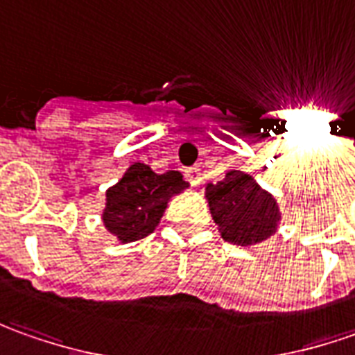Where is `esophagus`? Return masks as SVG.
Listing matches in <instances>:
<instances>
[{
	"label": "esophagus",
	"mask_w": 355,
	"mask_h": 355,
	"mask_svg": "<svg viewBox=\"0 0 355 355\" xmlns=\"http://www.w3.org/2000/svg\"><path fill=\"white\" fill-rule=\"evenodd\" d=\"M184 178L189 180L192 187H198V184H200V180H202L200 168H198V166H192V168H187V173H184Z\"/></svg>",
	"instance_id": "1"
}]
</instances>
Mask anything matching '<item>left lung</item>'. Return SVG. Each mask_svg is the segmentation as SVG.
<instances>
[{
    "label": "left lung",
    "instance_id": "1",
    "mask_svg": "<svg viewBox=\"0 0 355 355\" xmlns=\"http://www.w3.org/2000/svg\"><path fill=\"white\" fill-rule=\"evenodd\" d=\"M206 196L220 234L230 243H259L275 232L279 222L275 198L250 175L230 171L224 180L206 187Z\"/></svg>",
    "mask_w": 355,
    "mask_h": 355
}]
</instances>
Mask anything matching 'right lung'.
Masks as SVG:
<instances>
[{
    "label": "right lung",
    "mask_w": 355,
    "mask_h": 355,
    "mask_svg": "<svg viewBox=\"0 0 355 355\" xmlns=\"http://www.w3.org/2000/svg\"><path fill=\"white\" fill-rule=\"evenodd\" d=\"M189 187L178 171L157 175L143 163L128 168L123 178L105 194L104 224L121 241H137L149 236L165 212L173 194Z\"/></svg>",
    "instance_id": "obj_1"
}]
</instances>
